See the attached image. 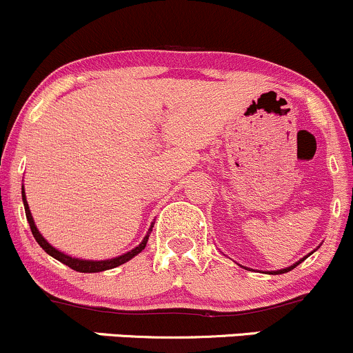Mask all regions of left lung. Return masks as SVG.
<instances>
[{"label":"left lung","instance_id":"obj_1","mask_svg":"<svg viewBox=\"0 0 353 353\" xmlns=\"http://www.w3.org/2000/svg\"><path fill=\"white\" fill-rule=\"evenodd\" d=\"M316 249H318V248H316ZM316 249H314V251H316ZM310 254H313V252H310ZM310 254H308V256H310ZM308 256H305V257H303V259H299V261H298V263L291 264V266H290V268H284V269H278V271H266V274H284V272H288V271H291V269H293V268H296V266H298V264H299V263H303V261H305V259H306V257H308Z\"/></svg>","mask_w":353,"mask_h":353}]
</instances>
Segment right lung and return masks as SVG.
<instances>
[{"label":"right lung","mask_w":353,"mask_h":353,"mask_svg":"<svg viewBox=\"0 0 353 353\" xmlns=\"http://www.w3.org/2000/svg\"><path fill=\"white\" fill-rule=\"evenodd\" d=\"M21 199H23L26 221H28L33 237H35V241L39 242L40 248L43 249V251L47 252L48 256H52V257H54V259L60 261V263H63V264H65V266H69V268L74 269V271H79V272H101V271H108V269L117 268V266H121V264L128 263V261L132 259V257H134V256H138V254L146 248V242H148V239H150L151 230H153V223H151L150 230H148V234L145 236V239H143V241L139 242V245H136L134 249H131L130 252L123 254V256L112 257V259L90 261V259H81V257H72V256H69V254H65V252L59 251V249H55L54 245H52L50 242L47 241V239L41 236L40 230L37 229L35 221H33V215H32V212H30L28 202H26V195H25V188L23 187H21Z\"/></svg>","instance_id":"add662e5"}]
</instances>
